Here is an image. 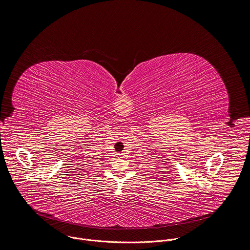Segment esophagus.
Listing matches in <instances>:
<instances>
[{
    "label": "esophagus",
    "mask_w": 250,
    "mask_h": 250,
    "mask_svg": "<svg viewBox=\"0 0 250 250\" xmlns=\"http://www.w3.org/2000/svg\"><path fill=\"white\" fill-rule=\"evenodd\" d=\"M117 156H118V157H122V156H123V154H122V153H118V154H117Z\"/></svg>",
    "instance_id": "esophagus-1"
}]
</instances>
